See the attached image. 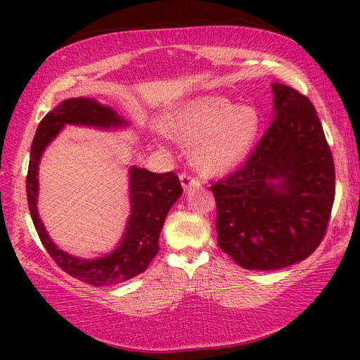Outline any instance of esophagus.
Wrapping results in <instances>:
<instances>
[{"label": "esophagus", "mask_w": 360, "mask_h": 360, "mask_svg": "<svg viewBox=\"0 0 360 360\" xmlns=\"http://www.w3.org/2000/svg\"><path fill=\"white\" fill-rule=\"evenodd\" d=\"M179 181H181V186H182V188H184V191H188V188H193V187H200L198 179L191 178V176L186 174V173L179 176Z\"/></svg>", "instance_id": "34e87169"}]
</instances>
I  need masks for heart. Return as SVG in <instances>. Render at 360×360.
<instances>
[{"label":"heart","instance_id":"1","mask_svg":"<svg viewBox=\"0 0 360 360\" xmlns=\"http://www.w3.org/2000/svg\"><path fill=\"white\" fill-rule=\"evenodd\" d=\"M259 111L224 96L205 95L186 101L165 120V131L191 146L192 160L206 174H224L238 167L257 141Z\"/></svg>","mask_w":360,"mask_h":360}]
</instances>
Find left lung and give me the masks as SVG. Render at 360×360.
Instances as JSON below:
<instances>
[{"label": "left lung", "mask_w": 360, "mask_h": 360, "mask_svg": "<svg viewBox=\"0 0 360 360\" xmlns=\"http://www.w3.org/2000/svg\"><path fill=\"white\" fill-rule=\"evenodd\" d=\"M273 120L246 165L211 186L217 243L246 270H279L311 255L335 198V167L307 96L273 82Z\"/></svg>", "instance_id": "1"}]
</instances>
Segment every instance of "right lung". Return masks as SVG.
<instances>
[{
	"label": "right lung",
	"mask_w": 360,
	"mask_h": 360,
	"mask_svg": "<svg viewBox=\"0 0 360 360\" xmlns=\"http://www.w3.org/2000/svg\"><path fill=\"white\" fill-rule=\"evenodd\" d=\"M65 125L117 130L129 127V122L120 117L111 106L84 96L65 100L46 114L33 139L27 176L28 208L34 229L57 265L79 281L95 288L129 281L143 273L158 252V235L163 222L168 211L182 193L179 178L173 172L150 173L146 168L130 167V216L119 245L111 252L96 259H82L65 252L49 236L38 211L41 157Z\"/></svg>",
	"instance_id": "obj_1"
}]
</instances>
